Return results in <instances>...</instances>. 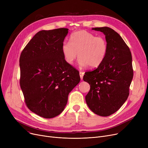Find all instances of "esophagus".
<instances>
[{
	"instance_id": "1",
	"label": "esophagus",
	"mask_w": 148,
	"mask_h": 148,
	"mask_svg": "<svg viewBox=\"0 0 148 148\" xmlns=\"http://www.w3.org/2000/svg\"><path fill=\"white\" fill-rule=\"evenodd\" d=\"M79 73H80V79H81V80H82V79H83V75H84V73L83 72H82V71H80Z\"/></svg>"
}]
</instances>
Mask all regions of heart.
<instances>
[{
	"instance_id": "b5f03b06",
	"label": "heart",
	"mask_w": 148,
	"mask_h": 148,
	"mask_svg": "<svg viewBox=\"0 0 148 148\" xmlns=\"http://www.w3.org/2000/svg\"><path fill=\"white\" fill-rule=\"evenodd\" d=\"M108 51V44L102 36H96L86 30H80L70 36L69 42H64L62 52L65 61L73 65L78 58L82 66L97 68L103 64Z\"/></svg>"
}]
</instances>
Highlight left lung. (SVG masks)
<instances>
[{
	"instance_id": "obj_1",
	"label": "left lung",
	"mask_w": 148,
	"mask_h": 148,
	"mask_svg": "<svg viewBox=\"0 0 148 148\" xmlns=\"http://www.w3.org/2000/svg\"><path fill=\"white\" fill-rule=\"evenodd\" d=\"M92 29L104 34L108 51L103 64L83 76V80L90 84L85 99L94 113L108 116L118 111L128 97L133 77L132 56L128 45L113 29L108 27Z\"/></svg>"
}]
</instances>
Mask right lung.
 Returning <instances> with one entry per match:
<instances>
[{
    "label": "right lung",
    "mask_w": 148,
    "mask_h": 148,
    "mask_svg": "<svg viewBox=\"0 0 148 148\" xmlns=\"http://www.w3.org/2000/svg\"><path fill=\"white\" fill-rule=\"evenodd\" d=\"M68 29L41 30L35 35L20 58V84L30 110L41 117L60 114L68 97L80 81L79 72L65 61L62 45Z\"/></svg>",
    "instance_id": "1"
}]
</instances>
